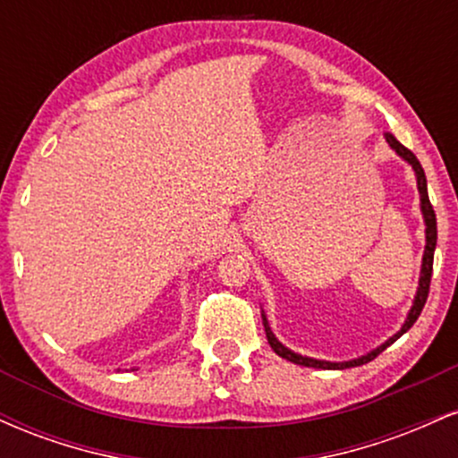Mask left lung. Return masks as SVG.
Returning a JSON list of instances; mask_svg holds the SVG:
<instances>
[{
    "label": "left lung",
    "mask_w": 458,
    "mask_h": 458,
    "mask_svg": "<svg viewBox=\"0 0 458 458\" xmlns=\"http://www.w3.org/2000/svg\"><path fill=\"white\" fill-rule=\"evenodd\" d=\"M386 141L392 146V150L396 152L398 157H403L404 161L409 163V165L413 167L415 172V178H418V191H420V208H422V217H424V224H427V247H424V259H422V271H420V286H418V293H415V299H413V306L409 310L407 314V320L403 323V327L398 334H394L390 340H386L381 346H377L375 351H370V353L357 357V360H351V361H325V360H314V357H303L295 353V351L286 349L280 340L273 335V331L269 327V320H267L265 312H262V325H265V334H267V340H269L271 349L276 351L277 355L284 357V360L293 361V364H299V366H308V368H323V370H344V368H353V366H361V364H368V361L375 360L377 355L381 353V351H386L387 346L396 343L398 338L404 334V331L411 329V325L418 320L420 312H422L424 303H427V297H428V288H430V276H433V256H435V245H437V217H435V211H433V204H430L428 199V189H427V176H424V170L422 165H420L418 157L413 155L411 150L404 148V146L394 138L392 133H386Z\"/></svg>",
    "instance_id": "1"
}]
</instances>
